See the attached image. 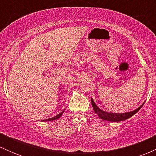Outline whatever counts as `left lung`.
I'll return each mask as SVG.
<instances>
[{
  "mask_svg": "<svg viewBox=\"0 0 156 156\" xmlns=\"http://www.w3.org/2000/svg\"><path fill=\"white\" fill-rule=\"evenodd\" d=\"M91 102H92V105L93 107V109H94V112L98 114V116L101 119H104V120L109 121V122H121L124 121L125 119H128V118L131 117L132 116H133L134 114H136V113L139 112V110L141 108V107L144 105V102L143 103L142 105H141L139 108L135 109L134 111H132V112H125V113H112V112H105V111L102 110L99 108L95 104L94 100L92 98H91Z\"/></svg>",
  "mask_w": 156,
  "mask_h": 156,
  "instance_id": "left-lung-1",
  "label": "left lung"
}]
</instances>
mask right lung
Listing matches in <instances>:
<instances>
[{"label":"right lung","mask_w":156,"mask_h":156,"mask_svg":"<svg viewBox=\"0 0 156 156\" xmlns=\"http://www.w3.org/2000/svg\"><path fill=\"white\" fill-rule=\"evenodd\" d=\"M64 112V110L62 111V112L60 113V114H58V115L55 116V117H53L52 118H49V119H43V120H42V122H48V121H53V120H55V119H58V118H60L62 117V115L63 114V113Z\"/></svg>","instance_id":"add662e5"}]
</instances>
